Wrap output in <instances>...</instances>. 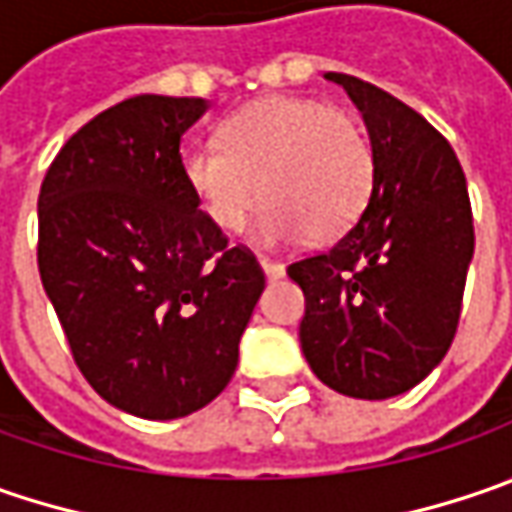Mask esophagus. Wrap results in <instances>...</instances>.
Instances as JSON below:
<instances>
[{
    "label": "esophagus",
    "mask_w": 512,
    "mask_h": 512,
    "mask_svg": "<svg viewBox=\"0 0 512 512\" xmlns=\"http://www.w3.org/2000/svg\"><path fill=\"white\" fill-rule=\"evenodd\" d=\"M260 266H263L266 278H280V275H283V263H280V260H272V257H260Z\"/></svg>",
    "instance_id": "esophagus-1"
}]
</instances>
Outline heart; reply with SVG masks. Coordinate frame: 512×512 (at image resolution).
<instances>
[{
	"mask_svg": "<svg viewBox=\"0 0 512 512\" xmlns=\"http://www.w3.org/2000/svg\"><path fill=\"white\" fill-rule=\"evenodd\" d=\"M219 145L183 154V177L220 232H240L260 206L266 243L303 232L335 240L361 217L375 183V157L361 120L321 100L269 97L220 125Z\"/></svg>",
	"mask_w": 512,
	"mask_h": 512,
	"instance_id": "obj_1",
	"label": "heart"
}]
</instances>
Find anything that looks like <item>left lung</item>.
I'll return each instance as SVG.
<instances>
[{
	"instance_id": "8db88e82",
	"label": "left lung",
	"mask_w": 512,
	"mask_h": 512,
	"mask_svg": "<svg viewBox=\"0 0 512 512\" xmlns=\"http://www.w3.org/2000/svg\"><path fill=\"white\" fill-rule=\"evenodd\" d=\"M326 79L364 114L375 183L352 229L286 272L306 298L312 372L341 395L381 401L424 381L456 338L473 209L453 145L418 111L364 79Z\"/></svg>"
}]
</instances>
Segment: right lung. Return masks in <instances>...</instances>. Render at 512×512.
<instances>
[{
  "label": "right lung",
  "instance_id": "add662e5",
  "mask_svg": "<svg viewBox=\"0 0 512 512\" xmlns=\"http://www.w3.org/2000/svg\"><path fill=\"white\" fill-rule=\"evenodd\" d=\"M206 100L140 94L59 148L39 189V278L85 381L168 421L232 381L266 275L197 206L180 137Z\"/></svg>",
  "mask_w": 512,
  "mask_h": 512
}]
</instances>
